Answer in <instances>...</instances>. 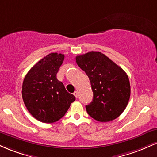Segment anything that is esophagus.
Instances as JSON below:
<instances>
[{"label": "esophagus", "mask_w": 157, "mask_h": 157, "mask_svg": "<svg viewBox=\"0 0 157 157\" xmlns=\"http://www.w3.org/2000/svg\"><path fill=\"white\" fill-rule=\"evenodd\" d=\"M74 95H75V97H78V92H77V91H75V92H74Z\"/></svg>", "instance_id": "obj_1"}]
</instances>
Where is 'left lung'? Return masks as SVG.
I'll return each instance as SVG.
<instances>
[{"label": "left lung", "mask_w": 157, "mask_h": 157, "mask_svg": "<svg viewBox=\"0 0 157 157\" xmlns=\"http://www.w3.org/2000/svg\"><path fill=\"white\" fill-rule=\"evenodd\" d=\"M76 62L89 77L94 94L92 102L86 106L89 116L102 122L117 118L130 98L127 74L100 52L77 55Z\"/></svg>", "instance_id": "obj_1"}]
</instances>
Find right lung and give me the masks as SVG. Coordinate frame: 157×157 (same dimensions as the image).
I'll list each match as a JSON object with an SVG mask.
<instances>
[{"instance_id":"add662e5","label":"right lung","mask_w":157,"mask_h":157,"mask_svg":"<svg viewBox=\"0 0 157 157\" xmlns=\"http://www.w3.org/2000/svg\"><path fill=\"white\" fill-rule=\"evenodd\" d=\"M64 55L51 53L36 63L26 74L22 86V97L27 110L36 120L52 123L58 121L75 100L57 74Z\"/></svg>"}]
</instances>
